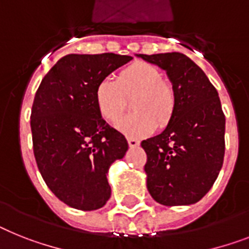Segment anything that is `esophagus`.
<instances>
[{
  "label": "esophagus",
  "instance_id": "obj_1",
  "mask_svg": "<svg viewBox=\"0 0 249 249\" xmlns=\"http://www.w3.org/2000/svg\"><path fill=\"white\" fill-rule=\"evenodd\" d=\"M127 141H128L129 147H137L140 145L139 140L133 139V137H128V139H127Z\"/></svg>",
  "mask_w": 249,
  "mask_h": 249
}]
</instances>
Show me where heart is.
<instances>
[{
	"label": "heart",
	"mask_w": 249,
	"mask_h": 249,
	"mask_svg": "<svg viewBox=\"0 0 249 249\" xmlns=\"http://www.w3.org/2000/svg\"><path fill=\"white\" fill-rule=\"evenodd\" d=\"M135 113L117 127L128 136H143L154 127H165L176 110V92L157 67L135 62L123 69L117 79H103L95 89L96 107L106 121L114 123L126 112L128 100Z\"/></svg>",
	"instance_id": "obj_1"
}]
</instances>
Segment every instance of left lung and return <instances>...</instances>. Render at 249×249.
<instances>
[{
	"mask_svg": "<svg viewBox=\"0 0 249 249\" xmlns=\"http://www.w3.org/2000/svg\"><path fill=\"white\" fill-rule=\"evenodd\" d=\"M139 57L165 70L176 92L166 128L141 142L147 155V190L165 206L196 203L215 183L224 161L225 116L217 90L182 53Z\"/></svg>",
	"mask_w": 249,
	"mask_h": 249,
	"instance_id": "left-lung-1",
	"label": "left lung"
}]
</instances>
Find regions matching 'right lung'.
Wrapping results in <instances>:
<instances>
[{
	"label": "right lung",
	"instance_id": "right-lung-1",
	"mask_svg": "<svg viewBox=\"0 0 249 249\" xmlns=\"http://www.w3.org/2000/svg\"><path fill=\"white\" fill-rule=\"evenodd\" d=\"M131 59L114 53L67 54L36 92L30 128L36 165L54 196L77 210L106 205L108 169L128 149L126 137L102 118L95 89Z\"/></svg>",
	"mask_w": 249,
	"mask_h": 249
}]
</instances>
